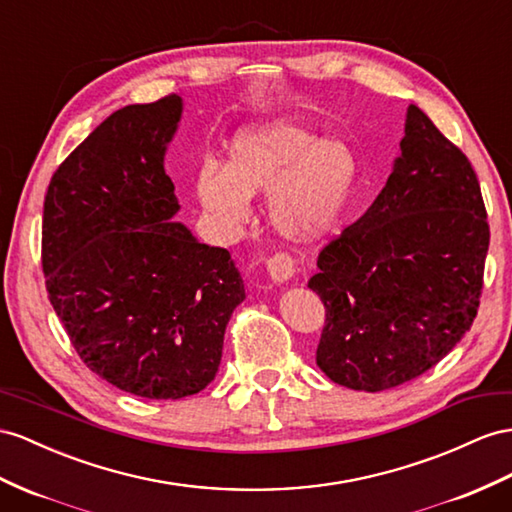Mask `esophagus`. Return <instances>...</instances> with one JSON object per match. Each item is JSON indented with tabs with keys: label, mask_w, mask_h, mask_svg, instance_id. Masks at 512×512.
<instances>
[{
	"label": "esophagus",
	"mask_w": 512,
	"mask_h": 512,
	"mask_svg": "<svg viewBox=\"0 0 512 512\" xmlns=\"http://www.w3.org/2000/svg\"><path fill=\"white\" fill-rule=\"evenodd\" d=\"M268 272L272 281L283 283V281H290L294 274H296V259L290 253H274L268 259Z\"/></svg>",
	"instance_id": "1"
}]
</instances>
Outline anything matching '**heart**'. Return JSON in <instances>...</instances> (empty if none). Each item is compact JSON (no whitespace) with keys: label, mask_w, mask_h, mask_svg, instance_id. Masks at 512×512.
<instances>
[{"label":"heart","mask_w":512,"mask_h":512,"mask_svg":"<svg viewBox=\"0 0 512 512\" xmlns=\"http://www.w3.org/2000/svg\"><path fill=\"white\" fill-rule=\"evenodd\" d=\"M357 175L348 144L281 119L240 129L227 166L201 168L196 196L218 227L235 233L251 218V196L272 191L274 227L294 242H311L335 229Z\"/></svg>","instance_id":"b5f03b06"}]
</instances>
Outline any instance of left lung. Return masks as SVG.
<instances>
[{"mask_svg":"<svg viewBox=\"0 0 512 512\" xmlns=\"http://www.w3.org/2000/svg\"><path fill=\"white\" fill-rule=\"evenodd\" d=\"M400 151L381 194L322 248L309 281L326 309L316 361L357 391L428 372L471 329L482 296L491 233L476 170L413 103Z\"/></svg>","mask_w":512,"mask_h":512,"instance_id":"obj_1","label":"left lung"}]
</instances>
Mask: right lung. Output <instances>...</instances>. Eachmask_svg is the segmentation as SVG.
I'll list each match as a JSON object with an SVG mask.
<instances>
[{
	"mask_svg": "<svg viewBox=\"0 0 512 512\" xmlns=\"http://www.w3.org/2000/svg\"><path fill=\"white\" fill-rule=\"evenodd\" d=\"M181 97L116 110L64 160L43 207V272L77 355L103 381L179 400L214 381L244 283L227 248L173 222L164 170Z\"/></svg>",
	"mask_w": 512,
	"mask_h": 512,
	"instance_id": "obj_1",
	"label": "right lung"
}]
</instances>
